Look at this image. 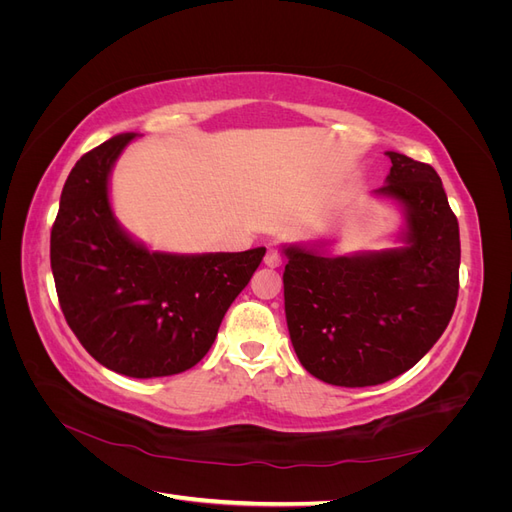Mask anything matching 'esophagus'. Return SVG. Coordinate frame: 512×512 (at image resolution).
Returning a JSON list of instances; mask_svg holds the SVG:
<instances>
[{
  "label": "esophagus",
  "instance_id": "esophagus-1",
  "mask_svg": "<svg viewBox=\"0 0 512 512\" xmlns=\"http://www.w3.org/2000/svg\"><path fill=\"white\" fill-rule=\"evenodd\" d=\"M265 265L271 267V269H277V267L284 265V256H282L280 250H277V247H269L267 254H265Z\"/></svg>",
  "mask_w": 512,
  "mask_h": 512
}]
</instances>
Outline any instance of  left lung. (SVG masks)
Instances as JSON below:
<instances>
[{"instance_id": "obj_1", "label": "left lung", "mask_w": 512, "mask_h": 512, "mask_svg": "<svg viewBox=\"0 0 512 512\" xmlns=\"http://www.w3.org/2000/svg\"><path fill=\"white\" fill-rule=\"evenodd\" d=\"M378 190L408 209V247L327 258L288 247L284 305L301 365L335 386H374L414 367L451 322L459 224L436 170L386 151Z\"/></svg>"}]
</instances>
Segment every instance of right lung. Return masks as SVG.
<instances>
[{
	"label": "right lung",
	"instance_id": "add662e5",
	"mask_svg": "<svg viewBox=\"0 0 512 512\" xmlns=\"http://www.w3.org/2000/svg\"><path fill=\"white\" fill-rule=\"evenodd\" d=\"M136 134L74 164L51 228V269L68 327L94 359L130 378L173 376L209 352L265 247L237 254H149L108 205V173Z\"/></svg>",
	"mask_w": 512,
	"mask_h": 512
}]
</instances>
